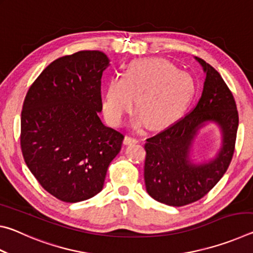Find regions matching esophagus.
Masks as SVG:
<instances>
[{
  "mask_svg": "<svg viewBox=\"0 0 253 253\" xmlns=\"http://www.w3.org/2000/svg\"><path fill=\"white\" fill-rule=\"evenodd\" d=\"M139 140L135 138V137H131V136H125V139H124V143H125L126 145H129V144H136L138 143Z\"/></svg>",
  "mask_w": 253,
  "mask_h": 253,
  "instance_id": "1",
  "label": "esophagus"
}]
</instances>
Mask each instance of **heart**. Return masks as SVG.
<instances>
[{"mask_svg": "<svg viewBox=\"0 0 253 253\" xmlns=\"http://www.w3.org/2000/svg\"><path fill=\"white\" fill-rule=\"evenodd\" d=\"M195 84L190 74L178 70L161 58L132 61L121 78L107 84L104 110L107 118L119 125L136 100L137 123L156 129L175 121L190 104Z\"/></svg>", "mask_w": 253, "mask_h": 253, "instance_id": "b5f03b06", "label": "heart"}]
</instances>
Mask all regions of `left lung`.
Segmentation results:
<instances>
[{
    "mask_svg": "<svg viewBox=\"0 0 253 253\" xmlns=\"http://www.w3.org/2000/svg\"><path fill=\"white\" fill-rule=\"evenodd\" d=\"M196 60L207 74L198 104L145 144L147 193L170 207L196 202L216 185L232 161L237 139L239 114L232 92L212 66L203 59ZM205 122L220 126L222 147L214 160L196 166L189 162L188 154L196 132Z\"/></svg>",
    "mask_w": 253,
    "mask_h": 253,
    "instance_id": "1",
    "label": "left lung"
}]
</instances>
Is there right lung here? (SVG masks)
I'll use <instances>...</instances> for the list:
<instances>
[{"label": "right lung", "instance_id": "1", "mask_svg": "<svg viewBox=\"0 0 253 253\" xmlns=\"http://www.w3.org/2000/svg\"><path fill=\"white\" fill-rule=\"evenodd\" d=\"M109 59L101 51H79L45 68L30 85L21 111L24 162L40 185L67 203L92 198L124 135L105 126L101 77Z\"/></svg>", "mask_w": 253, "mask_h": 253}]
</instances>
